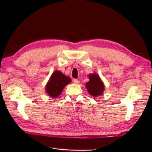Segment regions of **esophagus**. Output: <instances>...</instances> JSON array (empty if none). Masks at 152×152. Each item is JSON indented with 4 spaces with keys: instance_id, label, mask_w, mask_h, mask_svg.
I'll use <instances>...</instances> for the list:
<instances>
[{
    "instance_id": "esophagus-1",
    "label": "esophagus",
    "mask_w": 152,
    "mask_h": 152,
    "mask_svg": "<svg viewBox=\"0 0 152 152\" xmlns=\"http://www.w3.org/2000/svg\"><path fill=\"white\" fill-rule=\"evenodd\" d=\"M73 82H74V83H76V84H78V83H80L79 80H78L77 79H74V80H73Z\"/></svg>"
}]
</instances>
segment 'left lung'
<instances>
[{
	"instance_id": "8db88e82",
	"label": "left lung",
	"mask_w": 152,
	"mask_h": 152,
	"mask_svg": "<svg viewBox=\"0 0 152 152\" xmlns=\"http://www.w3.org/2000/svg\"><path fill=\"white\" fill-rule=\"evenodd\" d=\"M89 81L86 83V88L90 95L96 96L102 95L104 91V83L100 79L98 74H93L88 76Z\"/></svg>"
}]
</instances>
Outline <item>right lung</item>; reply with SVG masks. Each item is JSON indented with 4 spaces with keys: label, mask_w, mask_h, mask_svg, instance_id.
<instances>
[{
    "label": "right lung",
    "mask_w": 152,
    "mask_h": 152,
    "mask_svg": "<svg viewBox=\"0 0 152 152\" xmlns=\"http://www.w3.org/2000/svg\"><path fill=\"white\" fill-rule=\"evenodd\" d=\"M71 82L69 76L64 75L60 71H55L46 86V92L49 96L56 98L59 96L67 84Z\"/></svg>",
    "instance_id": "obj_1"
}]
</instances>
